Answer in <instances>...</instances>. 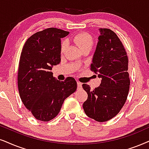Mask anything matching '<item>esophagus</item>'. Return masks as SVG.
<instances>
[{
    "label": "esophagus",
    "instance_id": "obj_1",
    "mask_svg": "<svg viewBox=\"0 0 149 149\" xmlns=\"http://www.w3.org/2000/svg\"><path fill=\"white\" fill-rule=\"evenodd\" d=\"M77 84H78V89H80L82 88V83L80 82H77Z\"/></svg>",
    "mask_w": 149,
    "mask_h": 149
}]
</instances>
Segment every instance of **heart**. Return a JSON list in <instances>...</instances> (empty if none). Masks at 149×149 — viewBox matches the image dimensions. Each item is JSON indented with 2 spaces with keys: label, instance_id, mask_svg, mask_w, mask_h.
<instances>
[{
  "label": "heart",
  "instance_id": "heart-1",
  "mask_svg": "<svg viewBox=\"0 0 149 149\" xmlns=\"http://www.w3.org/2000/svg\"><path fill=\"white\" fill-rule=\"evenodd\" d=\"M73 42L79 45L82 50L87 47H92V45H93V40H92L91 37L86 33H78L73 38ZM65 49L66 43L63 42L61 46V52H63Z\"/></svg>",
  "mask_w": 149,
  "mask_h": 149
}]
</instances>
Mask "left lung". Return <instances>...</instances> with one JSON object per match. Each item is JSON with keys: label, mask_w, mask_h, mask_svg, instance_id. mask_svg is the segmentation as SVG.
<instances>
[{"label": "left lung", "mask_w": 149, "mask_h": 149, "mask_svg": "<svg viewBox=\"0 0 149 149\" xmlns=\"http://www.w3.org/2000/svg\"><path fill=\"white\" fill-rule=\"evenodd\" d=\"M99 31L91 69L101 78V83L93 91L89 85L82 84L88 94L82 107L88 117L103 122L116 116L124 106L130 79L127 52L119 38L109 29L100 28Z\"/></svg>", "instance_id": "left-lung-1"}]
</instances>
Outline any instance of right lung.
<instances>
[{"label": "right lung", "mask_w": 149, "mask_h": 149, "mask_svg": "<svg viewBox=\"0 0 149 149\" xmlns=\"http://www.w3.org/2000/svg\"><path fill=\"white\" fill-rule=\"evenodd\" d=\"M69 31L48 28L29 37L22 48L18 73L20 99L36 119L48 122L59 113L65 100L74 93L72 77L60 81L51 71L61 63V38Z\"/></svg>", "instance_id": "1"}]
</instances>
